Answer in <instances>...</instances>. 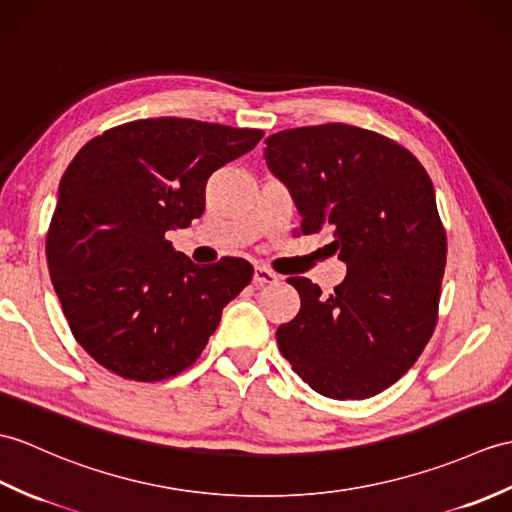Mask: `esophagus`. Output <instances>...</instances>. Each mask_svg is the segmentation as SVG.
<instances>
[{"instance_id":"obj_1","label":"esophagus","mask_w":512,"mask_h":512,"mask_svg":"<svg viewBox=\"0 0 512 512\" xmlns=\"http://www.w3.org/2000/svg\"><path fill=\"white\" fill-rule=\"evenodd\" d=\"M277 281H279V277L272 270H268L264 266H257L255 268V275H253V283L255 285H275Z\"/></svg>"}]
</instances>
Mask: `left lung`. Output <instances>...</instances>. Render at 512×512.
Listing matches in <instances>:
<instances>
[{
	"label": "left lung",
	"instance_id": "8db88e82",
	"mask_svg": "<svg viewBox=\"0 0 512 512\" xmlns=\"http://www.w3.org/2000/svg\"><path fill=\"white\" fill-rule=\"evenodd\" d=\"M264 157L301 233L329 229V251L347 264L329 296L288 279L301 310L277 329L279 351L320 395L373 397L410 371L438 320L447 237L430 176L397 141L349 124L281 130Z\"/></svg>",
	"mask_w": 512,
	"mask_h": 512
}]
</instances>
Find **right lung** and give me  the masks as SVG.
I'll return each mask as SVG.
<instances>
[{
  "instance_id": "right-lung-1",
  "label": "right lung",
  "mask_w": 512,
  "mask_h": 512,
  "mask_svg": "<svg viewBox=\"0 0 512 512\" xmlns=\"http://www.w3.org/2000/svg\"><path fill=\"white\" fill-rule=\"evenodd\" d=\"M264 130L181 117L109 128L69 163L45 240L71 334L111 373L161 382L192 366L253 279L240 257L198 266L165 233L205 211L207 178Z\"/></svg>"
}]
</instances>
